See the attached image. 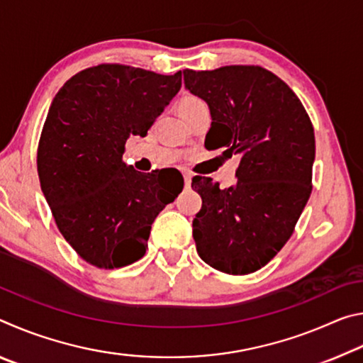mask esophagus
<instances>
[{
    "mask_svg": "<svg viewBox=\"0 0 363 363\" xmlns=\"http://www.w3.org/2000/svg\"><path fill=\"white\" fill-rule=\"evenodd\" d=\"M184 184H186V187H190V184H192V176L189 173H184Z\"/></svg>",
    "mask_w": 363,
    "mask_h": 363,
    "instance_id": "obj_1",
    "label": "esophagus"
}]
</instances>
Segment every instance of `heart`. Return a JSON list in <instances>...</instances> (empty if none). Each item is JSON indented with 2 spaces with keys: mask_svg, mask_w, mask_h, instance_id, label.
Returning <instances> with one entry per match:
<instances>
[{
  "mask_svg": "<svg viewBox=\"0 0 363 363\" xmlns=\"http://www.w3.org/2000/svg\"><path fill=\"white\" fill-rule=\"evenodd\" d=\"M201 102L200 99H196V97H186V99H182L179 102V108H187V107H192L195 104Z\"/></svg>",
  "mask_w": 363,
  "mask_h": 363,
  "instance_id": "1",
  "label": "heart"
}]
</instances>
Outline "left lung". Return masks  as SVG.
Segmentation results:
<instances>
[{"label": "left lung", "instance_id": "left-lung-1", "mask_svg": "<svg viewBox=\"0 0 363 363\" xmlns=\"http://www.w3.org/2000/svg\"><path fill=\"white\" fill-rule=\"evenodd\" d=\"M181 77L210 107L206 149L240 158L229 189L192 179L201 196L192 223L196 253L220 272L251 274L284 248L309 200L314 128L298 96L262 67L186 69Z\"/></svg>", "mask_w": 363, "mask_h": 363}]
</instances>
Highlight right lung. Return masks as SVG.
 Masks as SVG:
<instances>
[{"mask_svg":"<svg viewBox=\"0 0 363 363\" xmlns=\"http://www.w3.org/2000/svg\"><path fill=\"white\" fill-rule=\"evenodd\" d=\"M181 89L158 75L102 64L72 77L52 99L38 144L43 195L60 233L86 262L123 267L145 255L152 223L182 192L123 162L130 136H145Z\"/></svg>","mask_w":363,"mask_h":363,"instance_id":"1","label":"right lung"}]
</instances>
